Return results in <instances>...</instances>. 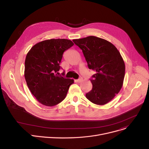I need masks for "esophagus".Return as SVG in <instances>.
<instances>
[{
    "label": "esophagus",
    "mask_w": 149,
    "mask_h": 149,
    "mask_svg": "<svg viewBox=\"0 0 149 149\" xmlns=\"http://www.w3.org/2000/svg\"><path fill=\"white\" fill-rule=\"evenodd\" d=\"M82 81H83V79L81 78V79H79L77 80H76V82H77V83H80V82H81Z\"/></svg>",
    "instance_id": "obj_1"
}]
</instances>
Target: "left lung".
Instances as JSON below:
<instances>
[{
  "label": "left lung",
  "mask_w": 149,
  "mask_h": 149,
  "mask_svg": "<svg viewBox=\"0 0 149 149\" xmlns=\"http://www.w3.org/2000/svg\"><path fill=\"white\" fill-rule=\"evenodd\" d=\"M82 50L92 75V90L86 94L92 103L104 105L111 101L122 88L125 64L119 51L111 42L95 36L74 39Z\"/></svg>",
  "instance_id": "left-lung-1"
}]
</instances>
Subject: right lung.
<instances>
[{"instance_id": "right-lung-1", "label": "right lung", "mask_w": 149, "mask_h": 149, "mask_svg": "<svg viewBox=\"0 0 149 149\" xmlns=\"http://www.w3.org/2000/svg\"><path fill=\"white\" fill-rule=\"evenodd\" d=\"M74 45L64 38L49 39L34 45L25 61L24 75L32 94L39 103L54 106L63 100L73 79L58 76L63 54Z\"/></svg>"}]
</instances>
